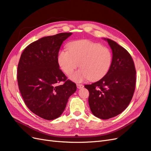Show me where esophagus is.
<instances>
[{
  "instance_id": "1",
  "label": "esophagus",
  "mask_w": 151,
  "mask_h": 151,
  "mask_svg": "<svg viewBox=\"0 0 151 151\" xmlns=\"http://www.w3.org/2000/svg\"><path fill=\"white\" fill-rule=\"evenodd\" d=\"M76 85H77V88H78V89L83 88V87H84V86L83 84H77Z\"/></svg>"
}]
</instances>
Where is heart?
Returning <instances> with one entry per match:
<instances>
[{
  "label": "heart",
  "instance_id": "obj_1",
  "mask_svg": "<svg viewBox=\"0 0 151 151\" xmlns=\"http://www.w3.org/2000/svg\"><path fill=\"white\" fill-rule=\"evenodd\" d=\"M112 60V53L108 48L87 40L71 43L68 50H62L58 57L59 65L67 75L70 74L79 63L81 69L70 77L77 83L88 79L96 81L102 78L110 68Z\"/></svg>",
  "mask_w": 151,
  "mask_h": 151
}]
</instances>
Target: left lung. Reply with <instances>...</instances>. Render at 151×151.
I'll use <instances>...</instances> for the list:
<instances>
[{"label": "left lung", "mask_w": 151, "mask_h": 151, "mask_svg": "<svg viewBox=\"0 0 151 151\" xmlns=\"http://www.w3.org/2000/svg\"><path fill=\"white\" fill-rule=\"evenodd\" d=\"M113 52L110 68L102 79L84 87L89 92V104L93 115L103 120L116 116L129 106L135 89L136 70L127 50L106 39Z\"/></svg>", "instance_id": "left-lung-1"}]
</instances>
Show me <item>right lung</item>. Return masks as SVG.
<instances>
[{
    "label": "right lung",
    "mask_w": 151,
    "mask_h": 151,
    "mask_svg": "<svg viewBox=\"0 0 151 151\" xmlns=\"http://www.w3.org/2000/svg\"><path fill=\"white\" fill-rule=\"evenodd\" d=\"M72 34L61 33L31 43L18 63L17 79L22 98L30 111L45 120L60 116L77 89L58 62L61 45Z\"/></svg>",
    "instance_id": "1"
}]
</instances>
